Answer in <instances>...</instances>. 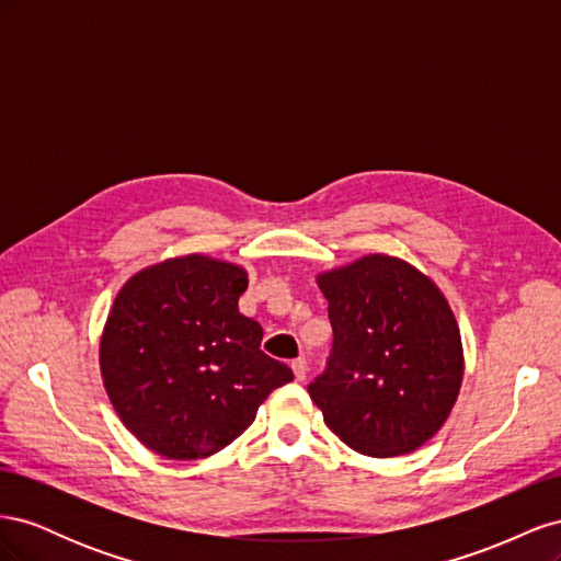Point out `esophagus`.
Instances as JSON below:
<instances>
[{"label": "esophagus", "mask_w": 561, "mask_h": 561, "mask_svg": "<svg viewBox=\"0 0 561 561\" xmlns=\"http://www.w3.org/2000/svg\"><path fill=\"white\" fill-rule=\"evenodd\" d=\"M293 371H295V379H297V381H304V379H307L309 363L304 360V358H297V360H293Z\"/></svg>", "instance_id": "esophagus-1"}]
</instances>
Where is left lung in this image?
Wrapping results in <instances>:
<instances>
[{
  "label": "left lung",
  "instance_id": "1",
  "mask_svg": "<svg viewBox=\"0 0 561 561\" xmlns=\"http://www.w3.org/2000/svg\"><path fill=\"white\" fill-rule=\"evenodd\" d=\"M332 348L311 400L334 435L367 456L410 454L447 421L463 377L461 334L435 283L367 254L318 276Z\"/></svg>",
  "mask_w": 561,
  "mask_h": 561
}]
</instances>
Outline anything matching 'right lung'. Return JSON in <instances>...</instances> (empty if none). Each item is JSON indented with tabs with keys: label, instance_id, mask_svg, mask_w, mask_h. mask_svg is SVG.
<instances>
[{
	"label": "right lung",
	"instance_id": "obj_1",
	"mask_svg": "<svg viewBox=\"0 0 561 561\" xmlns=\"http://www.w3.org/2000/svg\"><path fill=\"white\" fill-rule=\"evenodd\" d=\"M245 287L243 268L190 254L140 271L116 295L100 369L116 414L151 451L194 461L225 449L295 379L239 311Z\"/></svg>",
	"mask_w": 561,
	"mask_h": 561
}]
</instances>
